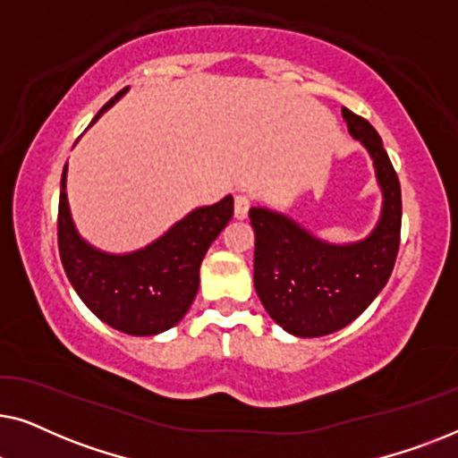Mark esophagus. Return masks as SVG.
Instances as JSON below:
<instances>
[{
    "instance_id": "esophagus-1",
    "label": "esophagus",
    "mask_w": 458,
    "mask_h": 458,
    "mask_svg": "<svg viewBox=\"0 0 458 458\" xmlns=\"http://www.w3.org/2000/svg\"><path fill=\"white\" fill-rule=\"evenodd\" d=\"M248 210H250V198L246 193H237L235 196V218H246L248 216Z\"/></svg>"
}]
</instances>
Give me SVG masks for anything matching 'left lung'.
I'll return each mask as SVG.
<instances>
[{"mask_svg":"<svg viewBox=\"0 0 458 458\" xmlns=\"http://www.w3.org/2000/svg\"><path fill=\"white\" fill-rule=\"evenodd\" d=\"M342 116L371 156L384 198L371 233L352 243H331L284 212L250 208L256 293L273 321L298 337L327 335L352 323L386 287L400 246L403 198L381 137L348 108Z\"/></svg>","mask_w":458,"mask_h":458,"instance_id":"left-lung-1","label":"left lung"}]
</instances>
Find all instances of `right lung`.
<instances>
[{"label": "right lung", "mask_w": 458, "mask_h": 458, "mask_svg": "<svg viewBox=\"0 0 458 458\" xmlns=\"http://www.w3.org/2000/svg\"><path fill=\"white\" fill-rule=\"evenodd\" d=\"M127 91H118L91 124ZM66 173L68 165L60 181L58 248L74 292L93 315L123 334L156 335L174 327L196 298L204 254L233 216V198L191 210L146 248L110 254L85 242L74 227Z\"/></svg>", "instance_id": "obj_1"}]
</instances>
